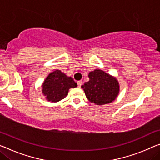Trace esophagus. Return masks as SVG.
Segmentation results:
<instances>
[{"label":"esophagus","instance_id":"obj_1","mask_svg":"<svg viewBox=\"0 0 160 160\" xmlns=\"http://www.w3.org/2000/svg\"><path fill=\"white\" fill-rule=\"evenodd\" d=\"M77 84H78V87H81L82 86V84H83V82H82V81H78Z\"/></svg>","mask_w":160,"mask_h":160}]
</instances>
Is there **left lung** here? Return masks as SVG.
I'll use <instances>...</instances> for the list:
<instances>
[{"instance_id":"1","label":"left lung","mask_w":160,"mask_h":160,"mask_svg":"<svg viewBox=\"0 0 160 160\" xmlns=\"http://www.w3.org/2000/svg\"><path fill=\"white\" fill-rule=\"evenodd\" d=\"M89 81L82 86L87 99L97 105L109 104L119 94L117 80L102 70L95 69L88 74Z\"/></svg>"}]
</instances>
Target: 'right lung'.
<instances>
[{"mask_svg": "<svg viewBox=\"0 0 160 160\" xmlns=\"http://www.w3.org/2000/svg\"><path fill=\"white\" fill-rule=\"evenodd\" d=\"M77 87V83L72 77H66L61 71L56 70L44 81L42 92L49 102H57L67 96L70 88Z\"/></svg>", "mask_w": 160, "mask_h": 160, "instance_id": "add662e5", "label": "right lung"}]
</instances>
